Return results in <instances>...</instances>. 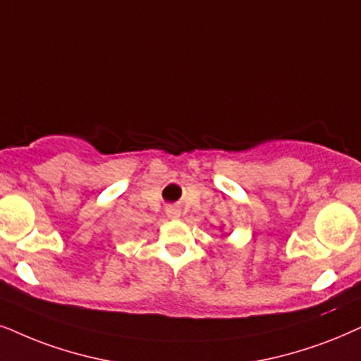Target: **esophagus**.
Returning a JSON list of instances; mask_svg holds the SVG:
<instances>
[{"label": "esophagus", "instance_id": "esophagus-1", "mask_svg": "<svg viewBox=\"0 0 361 361\" xmlns=\"http://www.w3.org/2000/svg\"><path fill=\"white\" fill-rule=\"evenodd\" d=\"M168 216H170V218H176L178 216V214H180V212H178V209H175V208H168Z\"/></svg>", "mask_w": 361, "mask_h": 361}]
</instances>
